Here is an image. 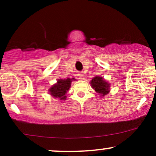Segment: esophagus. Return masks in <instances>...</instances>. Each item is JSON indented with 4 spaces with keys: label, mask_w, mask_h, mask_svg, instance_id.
Returning <instances> with one entry per match:
<instances>
[{
    "label": "esophagus",
    "mask_w": 156,
    "mask_h": 156,
    "mask_svg": "<svg viewBox=\"0 0 156 156\" xmlns=\"http://www.w3.org/2000/svg\"><path fill=\"white\" fill-rule=\"evenodd\" d=\"M78 78H79V79H82V78H83V74H82V73H78Z\"/></svg>",
    "instance_id": "obj_1"
}]
</instances>
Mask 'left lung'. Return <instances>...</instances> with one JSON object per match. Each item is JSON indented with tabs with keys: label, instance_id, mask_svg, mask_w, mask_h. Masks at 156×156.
Here are the masks:
<instances>
[{
	"label": "left lung",
	"instance_id": "8db88e82",
	"mask_svg": "<svg viewBox=\"0 0 156 156\" xmlns=\"http://www.w3.org/2000/svg\"><path fill=\"white\" fill-rule=\"evenodd\" d=\"M91 86L96 92L101 94V96H105L109 92L110 89V84L106 82L102 77L95 76L92 78L90 81Z\"/></svg>",
	"mask_w": 156,
	"mask_h": 156
}]
</instances>
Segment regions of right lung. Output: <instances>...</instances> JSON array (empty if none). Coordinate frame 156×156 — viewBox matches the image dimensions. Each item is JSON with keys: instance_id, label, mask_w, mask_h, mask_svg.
<instances>
[{"instance_id": "add662e5", "label": "right lung", "mask_w": 156, "mask_h": 156, "mask_svg": "<svg viewBox=\"0 0 156 156\" xmlns=\"http://www.w3.org/2000/svg\"><path fill=\"white\" fill-rule=\"evenodd\" d=\"M72 80H76V79L74 78H68L67 79H58L57 83L53 84L49 89V93L51 96L64 101L67 98L66 94L70 88Z\"/></svg>"}]
</instances>
